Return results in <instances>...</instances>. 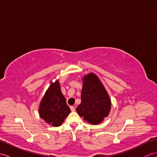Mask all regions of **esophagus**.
Here are the masks:
<instances>
[{
    "label": "esophagus",
    "instance_id": "1",
    "mask_svg": "<svg viewBox=\"0 0 157 157\" xmlns=\"http://www.w3.org/2000/svg\"><path fill=\"white\" fill-rule=\"evenodd\" d=\"M70 109H71V111L72 112H73V111H75V107H74V106H70Z\"/></svg>",
    "mask_w": 157,
    "mask_h": 157
}]
</instances>
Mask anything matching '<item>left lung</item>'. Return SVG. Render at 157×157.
<instances>
[{"mask_svg": "<svg viewBox=\"0 0 157 157\" xmlns=\"http://www.w3.org/2000/svg\"><path fill=\"white\" fill-rule=\"evenodd\" d=\"M81 103L76 108L78 115L92 125L101 123L109 115L111 101L105 86L94 73L82 78Z\"/></svg>", "mask_w": 157, "mask_h": 157, "instance_id": "1", "label": "left lung"}]
</instances>
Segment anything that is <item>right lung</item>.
Returning a JSON list of instances; mask_svg holds the SVG:
<instances>
[{
    "instance_id": "1",
    "label": "right lung",
    "mask_w": 157,
    "mask_h": 157,
    "mask_svg": "<svg viewBox=\"0 0 157 157\" xmlns=\"http://www.w3.org/2000/svg\"><path fill=\"white\" fill-rule=\"evenodd\" d=\"M38 111L40 117L46 123L54 127L61 125L71 113L58 79L51 83L40 103Z\"/></svg>"
}]
</instances>
